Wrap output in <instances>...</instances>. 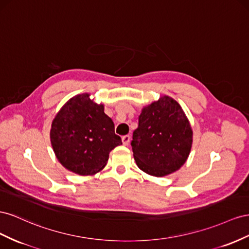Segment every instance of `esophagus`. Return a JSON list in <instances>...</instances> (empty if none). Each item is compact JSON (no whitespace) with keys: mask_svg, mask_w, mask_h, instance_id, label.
Segmentation results:
<instances>
[{"mask_svg":"<svg viewBox=\"0 0 249 249\" xmlns=\"http://www.w3.org/2000/svg\"><path fill=\"white\" fill-rule=\"evenodd\" d=\"M122 142L124 145H128L129 142H130V137L129 136H123L122 137Z\"/></svg>","mask_w":249,"mask_h":249,"instance_id":"obj_1","label":"esophagus"}]
</instances>
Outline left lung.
Returning a JSON list of instances; mask_svg holds the SVG:
<instances>
[{"mask_svg":"<svg viewBox=\"0 0 249 249\" xmlns=\"http://www.w3.org/2000/svg\"><path fill=\"white\" fill-rule=\"evenodd\" d=\"M189 121L180 105L168 96L143 108L131 147L138 167L161 177L177 171L186 162L192 147Z\"/></svg>","mask_w":249,"mask_h":249,"instance_id":"1","label":"left lung"}]
</instances>
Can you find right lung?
I'll list each match as a JSON object with an SVG mask.
<instances>
[{
  "instance_id": "1",
  "label": "right lung",
  "mask_w": 249,
  "mask_h": 249,
  "mask_svg": "<svg viewBox=\"0 0 249 249\" xmlns=\"http://www.w3.org/2000/svg\"><path fill=\"white\" fill-rule=\"evenodd\" d=\"M50 138L60 164L79 175L100 171L109 152L122 144L103 105L93 103L89 94L77 95L63 105L53 120Z\"/></svg>"
}]
</instances>
